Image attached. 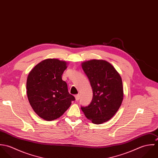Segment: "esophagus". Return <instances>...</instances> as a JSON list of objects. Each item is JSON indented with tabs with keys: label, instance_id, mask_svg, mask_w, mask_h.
<instances>
[{
	"label": "esophagus",
	"instance_id": "1",
	"mask_svg": "<svg viewBox=\"0 0 158 158\" xmlns=\"http://www.w3.org/2000/svg\"><path fill=\"white\" fill-rule=\"evenodd\" d=\"M75 97L76 100H77V101H78V100H79L80 96V95H79V94H77V95H75Z\"/></svg>",
	"mask_w": 158,
	"mask_h": 158
}]
</instances>
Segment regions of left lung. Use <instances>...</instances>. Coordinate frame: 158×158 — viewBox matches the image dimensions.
Wrapping results in <instances>:
<instances>
[{
	"mask_svg": "<svg viewBox=\"0 0 158 158\" xmlns=\"http://www.w3.org/2000/svg\"><path fill=\"white\" fill-rule=\"evenodd\" d=\"M92 89L90 104L81 106L85 116L95 124L111 119L119 109L123 97L121 77L115 68L104 60H93L82 63Z\"/></svg>",
	"mask_w": 158,
	"mask_h": 158,
	"instance_id": "8db88e82",
	"label": "left lung"
}]
</instances>
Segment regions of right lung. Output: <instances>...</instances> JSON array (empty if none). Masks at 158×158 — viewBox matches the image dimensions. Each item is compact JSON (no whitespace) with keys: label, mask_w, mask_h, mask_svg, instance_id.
I'll return each instance as SVG.
<instances>
[{"label":"right lung","mask_w":158,"mask_h":158,"mask_svg":"<svg viewBox=\"0 0 158 158\" xmlns=\"http://www.w3.org/2000/svg\"><path fill=\"white\" fill-rule=\"evenodd\" d=\"M66 65L65 61L47 59L38 64L28 75L29 103L34 111L45 120L59 118L75 100L68 92L67 83L62 80Z\"/></svg>","instance_id":"obj_1"}]
</instances>
